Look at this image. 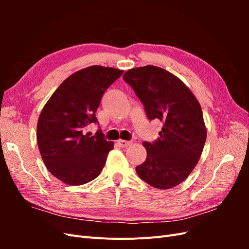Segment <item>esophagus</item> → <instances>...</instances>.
Returning <instances> with one entry per match:
<instances>
[{"mask_svg": "<svg viewBox=\"0 0 249 249\" xmlns=\"http://www.w3.org/2000/svg\"><path fill=\"white\" fill-rule=\"evenodd\" d=\"M117 143L119 144L120 147H126L131 144V141H126V140H123V139H119L117 141Z\"/></svg>", "mask_w": 249, "mask_h": 249, "instance_id": "34e87169", "label": "esophagus"}]
</instances>
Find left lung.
Masks as SVG:
<instances>
[{
    "label": "left lung",
    "mask_w": 249,
    "mask_h": 249,
    "mask_svg": "<svg viewBox=\"0 0 249 249\" xmlns=\"http://www.w3.org/2000/svg\"><path fill=\"white\" fill-rule=\"evenodd\" d=\"M124 80L144 105L147 117L163 123L160 137L143 142L147 157L136 167L141 179L158 189H170L189 177L201 156L207 127L201 107L190 88L161 67L127 71Z\"/></svg>",
    "instance_id": "obj_1"
}]
</instances>
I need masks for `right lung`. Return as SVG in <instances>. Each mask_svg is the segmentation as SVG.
Wrapping results in <instances>:
<instances>
[{
    "instance_id": "right-lung-1",
    "label": "right lung",
    "mask_w": 249,
    "mask_h": 249,
    "mask_svg": "<svg viewBox=\"0 0 249 249\" xmlns=\"http://www.w3.org/2000/svg\"><path fill=\"white\" fill-rule=\"evenodd\" d=\"M124 71L92 65L65 79L44 105L37 123V144L43 163L61 182L79 186L100 175L114 143L94 136L86 127L96 123L95 112L106 89Z\"/></svg>"
}]
</instances>
